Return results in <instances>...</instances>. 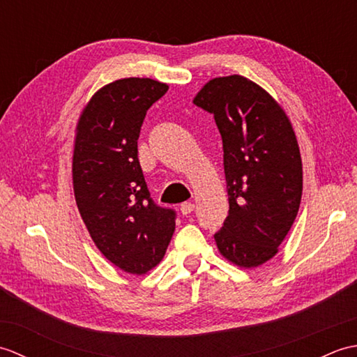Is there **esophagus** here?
<instances>
[{"mask_svg": "<svg viewBox=\"0 0 357 357\" xmlns=\"http://www.w3.org/2000/svg\"><path fill=\"white\" fill-rule=\"evenodd\" d=\"M193 210H195V204H193V202H184V204H181V213H183L184 216L190 215Z\"/></svg>", "mask_w": 357, "mask_h": 357, "instance_id": "34e87169", "label": "esophagus"}]
</instances>
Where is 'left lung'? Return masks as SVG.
Returning <instances> with one entry per match:
<instances>
[{
  "mask_svg": "<svg viewBox=\"0 0 357 357\" xmlns=\"http://www.w3.org/2000/svg\"><path fill=\"white\" fill-rule=\"evenodd\" d=\"M193 102L222 138L229 216L215 233L227 261L259 267L278 253L299 211L302 161L290 119L273 96L241 75L210 79Z\"/></svg>",
  "mask_w": 357,
  "mask_h": 357,
  "instance_id": "left-lung-1",
  "label": "left lung"
}]
</instances>
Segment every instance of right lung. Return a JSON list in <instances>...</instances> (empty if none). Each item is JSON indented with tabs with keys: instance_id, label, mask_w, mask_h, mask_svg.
<instances>
[{
	"instance_id": "obj_1",
	"label": "right lung",
	"mask_w": 357,
	"mask_h": 357,
	"mask_svg": "<svg viewBox=\"0 0 357 357\" xmlns=\"http://www.w3.org/2000/svg\"><path fill=\"white\" fill-rule=\"evenodd\" d=\"M169 86L124 78L101 87L82 110L72 178L79 215L107 259L130 275L161 262L176 213L150 198L138 159L142 121Z\"/></svg>"
}]
</instances>
